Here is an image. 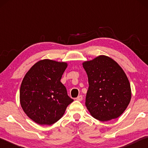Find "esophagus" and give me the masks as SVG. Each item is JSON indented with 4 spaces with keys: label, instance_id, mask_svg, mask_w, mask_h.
Masks as SVG:
<instances>
[{
    "label": "esophagus",
    "instance_id": "34e87169",
    "mask_svg": "<svg viewBox=\"0 0 148 148\" xmlns=\"http://www.w3.org/2000/svg\"><path fill=\"white\" fill-rule=\"evenodd\" d=\"M76 99L78 101H82V100H83V97H82V95H79V96L77 97Z\"/></svg>",
    "mask_w": 148,
    "mask_h": 148
}]
</instances>
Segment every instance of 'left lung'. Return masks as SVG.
<instances>
[{"label":"left lung","mask_w":148,"mask_h":148,"mask_svg":"<svg viewBox=\"0 0 148 148\" xmlns=\"http://www.w3.org/2000/svg\"><path fill=\"white\" fill-rule=\"evenodd\" d=\"M82 64L88 77L86 106L90 114L101 121L117 118L131 99V85L123 70L106 56H99Z\"/></svg>","instance_id":"left-lung-1"}]
</instances>
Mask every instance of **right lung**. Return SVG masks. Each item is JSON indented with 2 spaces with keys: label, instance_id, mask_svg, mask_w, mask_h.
Listing matches in <instances>:
<instances>
[{
  "label": "right lung",
  "instance_id": "add662e5",
  "mask_svg": "<svg viewBox=\"0 0 148 148\" xmlns=\"http://www.w3.org/2000/svg\"><path fill=\"white\" fill-rule=\"evenodd\" d=\"M67 66L66 62L40 60L24 76L20 87V104L27 116L36 123H55L74 101L61 82Z\"/></svg>",
  "mask_w": 148,
  "mask_h": 148
}]
</instances>
